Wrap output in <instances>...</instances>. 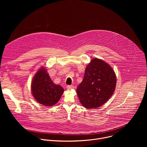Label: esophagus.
I'll use <instances>...</instances> for the list:
<instances>
[{"mask_svg":"<svg viewBox=\"0 0 147 147\" xmlns=\"http://www.w3.org/2000/svg\"><path fill=\"white\" fill-rule=\"evenodd\" d=\"M74 88V87L73 86H67V89L68 90H71Z\"/></svg>","mask_w":147,"mask_h":147,"instance_id":"obj_1","label":"esophagus"}]
</instances>
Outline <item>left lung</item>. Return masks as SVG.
<instances>
[{
	"label": "left lung",
	"instance_id": "1",
	"mask_svg": "<svg viewBox=\"0 0 147 147\" xmlns=\"http://www.w3.org/2000/svg\"><path fill=\"white\" fill-rule=\"evenodd\" d=\"M116 86V76L112 67L101 59L94 58L87 66L76 92L84 107L96 108L112 96Z\"/></svg>",
	"mask_w": 147,
	"mask_h": 147
}]
</instances>
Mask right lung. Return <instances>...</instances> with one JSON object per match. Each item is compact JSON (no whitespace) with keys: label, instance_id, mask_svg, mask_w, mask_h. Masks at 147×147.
<instances>
[{"label":"right lung","instance_id":"obj_1","mask_svg":"<svg viewBox=\"0 0 147 147\" xmlns=\"http://www.w3.org/2000/svg\"><path fill=\"white\" fill-rule=\"evenodd\" d=\"M32 94L40 104L52 107L60 99L64 89L53 82L46 69L40 68L35 73L31 82Z\"/></svg>","mask_w":147,"mask_h":147}]
</instances>
